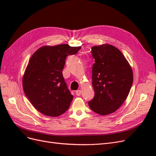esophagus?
Listing matches in <instances>:
<instances>
[{"instance_id":"1","label":"esophagus","mask_w":156,"mask_h":156,"mask_svg":"<svg viewBox=\"0 0 156 156\" xmlns=\"http://www.w3.org/2000/svg\"><path fill=\"white\" fill-rule=\"evenodd\" d=\"M75 94H76V96H81V90H77L76 92H75Z\"/></svg>"}]
</instances>
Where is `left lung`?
Returning <instances> with one entry per match:
<instances>
[{
    "label": "left lung",
    "instance_id": "obj_1",
    "mask_svg": "<svg viewBox=\"0 0 156 156\" xmlns=\"http://www.w3.org/2000/svg\"><path fill=\"white\" fill-rule=\"evenodd\" d=\"M91 52L95 60L92 72L95 95L88 105L99 115H108L116 111L128 96L133 72L123 54L114 46H94Z\"/></svg>",
    "mask_w": 156,
    "mask_h": 156
}]
</instances>
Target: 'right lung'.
<instances>
[{
  "label": "right lung",
  "mask_w": 156,
  "mask_h": 156,
  "mask_svg": "<svg viewBox=\"0 0 156 156\" xmlns=\"http://www.w3.org/2000/svg\"><path fill=\"white\" fill-rule=\"evenodd\" d=\"M81 48L68 44L44 46L31 56L23 78V90L42 114L56 117L68 110L73 97L62 70L67 56L76 54Z\"/></svg>",
  "instance_id": "right-lung-1"
}]
</instances>
